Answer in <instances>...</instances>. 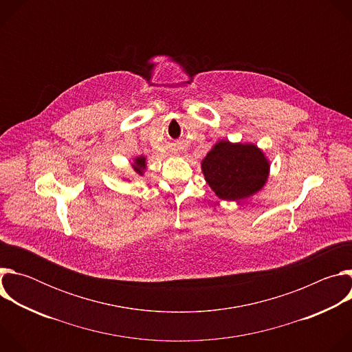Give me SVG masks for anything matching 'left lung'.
Instances as JSON below:
<instances>
[{"label":"left lung","instance_id":"obj_1","mask_svg":"<svg viewBox=\"0 0 352 352\" xmlns=\"http://www.w3.org/2000/svg\"><path fill=\"white\" fill-rule=\"evenodd\" d=\"M270 164L252 143L217 142L202 160L206 182L223 200H242L259 192L267 181Z\"/></svg>","mask_w":352,"mask_h":352}]
</instances>
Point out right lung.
I'll use <instances>...</instances> for the list:
<instances>
[{
    "label": "right lung",
    "instance_id": "right-lung-1",
    "mask_svg": "<svg viewBox=\"0 0 352 352\" xmlns=\"http://www.w3.org/2000/svg\"><path fill=\"white\" fill-rule=\"evenodd\" d=\"M132 167H133V170H135L136 174L143 175V171H144V168H146V157H143V156L136 157V159L133 160Z\"/></svg>",
    "mask_w": 352,
    "mask_h": 352
}]
</instances>
